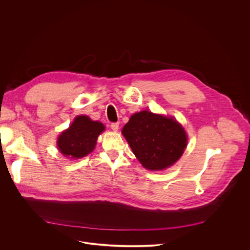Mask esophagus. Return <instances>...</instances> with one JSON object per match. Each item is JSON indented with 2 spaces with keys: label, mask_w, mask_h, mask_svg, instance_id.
<instances>
[{
  "label": "esophagus",
  "mask_w": 250,
  "mask_h": 250,
  "mask_svg": "<svg viewBox=\"0 0 250 250\" xmlns=\"http://www.w3.org/2000/svg\"><path fill=\"white\" fill-rule=\"evenodd\" d=\"M111 128L114 130V131H117L119 129V123H113L111 125Z\"/></svg>",
  "instance_id": "1"
}]
</instances>
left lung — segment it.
Instances as JSON below:
<instances>
[{"label": "left lung", "mask_w": 250, "mask_h": 250, "mask_svg": "<svg viewBox=\"0 0 250 250\" xmlns=\"http://www.w3.org/2000/svg\"><path fill=\"white\" fill-rule=\"evenodd\" d=\"M122 133L138 161L148 170L172 166L187 147L188 136L179 123L149 111L133 114Z\"/></svg>", "instance_id": "8db88e82"}]
</instances>
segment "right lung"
Instances as JSON below:
<instances>
[{"label":"right lung","instance_id":"right-lung-1","mask_svg":"<svg viewBox=\"0 0 250 250\" xmlns=\"http://www.w3.org/2000/svg\"><path fill=\"white\" fill-rule=\"evenodd\" d=\"M104 130V125L102 123L92 121L88 116H78L58 136V149L68 158L85 157L94 150L98 136Z\"/></svg>","mask_w":250,"mask_h":250}]
</instances>
